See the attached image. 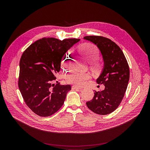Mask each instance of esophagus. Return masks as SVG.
<instances>
[{
    "label": "esophagus",
    "mask_w": 150,
    "mask_h": 150,
    "mask_svg": "<svg viewBox=\"0 0 150 150\" xmlns=\"http://www.w3.org/2000/svg\"><path fill=\"white\" fill-rule=\"evenodd\" d=\"M72 90H80L81 89V88L79 87H78V86H75V85H73V86L72 87Z\"/></svg>",
    "instance_id": "obj_1"
}]
</instances>
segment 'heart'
<instances>
[{
    "instance_id": "obj_1",
    "label": "heart",
    "mask_w": 150,
    "mask_h": 150,
    "mask_svg": "<svg viewBox=\"0 0 150 150\" xmlns=\"http://www.w3.org/2000/svg\"><path fill=\"white\" fill-rule=\"evenodd\" d=\"M79 52L86 57L89 60H95L98 56V51L96 47L93 45L87 44L82 46L79 49ZM71 63L70 55L67 54L64 56L62 60V65L63 67L68 66ZM94 70L98 71L100 69V66L98 64H95L93 67ZM88 78V76L86 74H83L81 73H75L68 77V81L69 82L75 83L78 85L83 84L86 80Z\"/></svg>"
}]
</instances>
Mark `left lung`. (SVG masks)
I'll return each mask as SVG.
<instances>
[{"mask_svg":"<svg viewBox=\"0 0 150 150\" xmlns=\"http://www.w3.org/2000/svg\"><path fill=\"white\" fill-rule=\"evenodd\" d=\"M96 45L103 57L104 65L97 82L103 84V91H95L94 98L86 104L94 113L105 115L115 111L120 104L129 80V68L120 48L111 40L101 36L83 37Z\"/></svg>","mask_w":150,"mask_h":150,"instance_id":"8db88e82","label":"left lung"}]
</instances>
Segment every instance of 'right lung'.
Returning <instances> with one entry per match:
<instances>
[{
    "label": "right lung",
    "mask_w": 150,
    "mask_h": 150,
    "mask_svg": "<svg viewBox=\"0 0 150 150\" xmlns=\"http://www.w3.org/2000/svg\"><path fill=\"white\" fill-rule=\"evenodd\" d=\"M80 39L60 40L42 38L31 44L19 62L18 87L28 108L36 115L47 117L63 105L70 85H54L63 56Z\"/></svg>",
    "instance_id": "1"
}]
</instances>
